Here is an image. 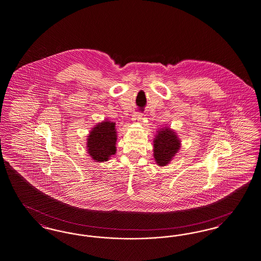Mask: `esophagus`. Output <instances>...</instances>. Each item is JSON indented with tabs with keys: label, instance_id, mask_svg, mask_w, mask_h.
I'll return each instance as SVG.
<instances>
[{
	"label": "esophagus",
	"instance_id": "34e87169",
	"mask_svg": "<svg viewBox=\"0 0 261 261\" xmlns=\"http://www.w3.org/2000/svg\"><path fill=\"white\" fill-rule=\"evenodd\" d=\"M142 117H143V114H141V113H135L134 115H133V117H132V120L134 121V122H140L141 121V119H142Z\"/></svg>",
	"mask_w": 261,
	"mask_h": 261
}]
</instances>
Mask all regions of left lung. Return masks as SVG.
I'll list each match as a JSON object with an SVG mask.
<instances>
[{
  "label": "left lung",
  "mask_w": 261,
  "mask_h": 261,
  "mask_svg": "<svg viewBox=\"0 0 261 261\" xmlns=\"http://www.w3.org/2000/svg\"><path fill=\"white\" fill-rule=\"evenodd\" d=\"M180 140L175 130L170 127L158 129L153 139V157L158 166H166L180 148Z\"/></svg>",
  "instance_id": "left-lung-1"
}]
</instances>
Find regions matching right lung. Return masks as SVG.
I'll list each match as a JSON object with an SVG mask.
<instances>
[{"label": "right lung", "instance_id": "add662e5", "mask_svg": "<svg viewBox=\"0 0 261 261\" xmlns=\"http://www.w3.org/2000/svg\"><path fill=\"white\" fill-rule=\"evenodd\" d=\"M115 123L109 119L97 123L86 139L87 153L95 162H106L116 152Z\"/></svg>", "mask_w": 261, "mask_h": 261}]
</instances>
